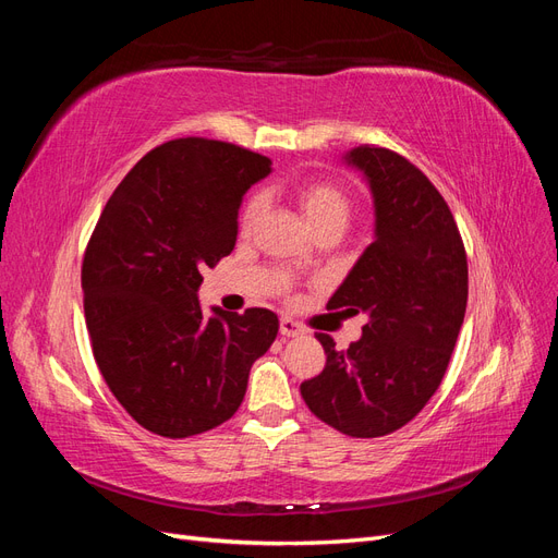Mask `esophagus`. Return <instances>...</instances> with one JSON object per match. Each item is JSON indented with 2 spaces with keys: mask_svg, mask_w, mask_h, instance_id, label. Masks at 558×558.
I'll return each instance as SVG.
<instances>
[{
  "mask_svg": "<svg viewBox=\"0 0 558 558\" xmlns=\"http://www.w3.org/2000/svg\"><path fill=\"white\" fill-rule=\"evenodd\" d=\"M279 332L283 335V337H302L305 335V328H302L298 320H293V318H289V316H281V320H279Z\"/></svg>",
  "mask_w": 558,
  "mask_h": 558,
  "instance_id": "esophagus-1",
  "label": "esophagus"
}]
</instances>
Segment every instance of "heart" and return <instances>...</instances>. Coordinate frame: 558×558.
<instances>
[{
    "label": "heart",
    "mask_w": 558,
    "mask_h": 558,
    "mask_svg": "<svg viewBox=\"0 0 558 558\" xmlns=\"http://www.w3.org/2000/svg\"><path fill=\"white\" fill-rule=\"evenodd\" d=\"M295 197H298V205L305 214V218L310 221L312 228L320 226V223H328V221H344L351 214V205L347 195L337 189L332 183L326 181H307V183H300L295 189ZM263 211V195H251L246 199V205L242 209V218L240 223L242 228H251L256 223V218Z\"/></svg>",
    "instance_id": "b5f03b06"
}]
</instances>
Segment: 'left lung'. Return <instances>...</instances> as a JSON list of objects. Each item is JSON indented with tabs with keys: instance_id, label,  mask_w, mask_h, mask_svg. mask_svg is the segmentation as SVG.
<instances>
[{
	"instance_id": "8db88e82",
	"label": "left lung",
	"mask_w": 558,
	"mask_h": 558,
	"mask_svg": "<svg viewBox=\"0 0 558 558\" xmlns=\"http://www.w3.org/2000/svg\"><path fill=\"white\" fill-rule=\"evenodd\" d=\"M344 162L367 181L375 240L328 307L363 312L367 324L344 351L316 335L326 367L300 393L335 430L381 437L424 410L445 377L468 305V258L445 197L418 167L367 144Z\"/></svg>"
}]
</instances>
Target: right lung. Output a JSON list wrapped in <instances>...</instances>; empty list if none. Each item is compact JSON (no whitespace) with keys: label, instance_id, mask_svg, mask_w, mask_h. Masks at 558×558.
<instances>
[{"label":"right lung","instance_id":"1","mask_svg":"<svg viewBox=\"0 0 558 558\" xmlns=\"http://www.w3.org/2000/svg\"><path fill=\"white\" fill-rule=\"evenodd\" d=\"M269 172V158L242 146L172 140L132 167L93 230L81 269L93 356L150 433L181 440L221 426L275 342V312L211 307L205 318L197 300L202 269L238 242L244 193Z\"/></svg>","mask_w":558,"mask_h":558}]
</instances>
